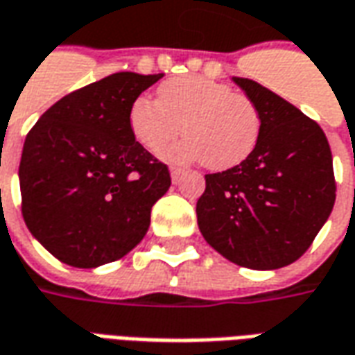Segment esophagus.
I'll list each match as a JSON object with an SVG mask.
<instances>
[{
    "label": "esophagus",
    "instance_id": "esophagus-1",
    "mask_svg": "<svg viewBox=\"0 0 355 355\" xmlns=\"http://www.w3.org/2000/svg\"><path fill=\"white\" fill-rule=\"evenodd\" d=\"M182 175H184V171L178 169V167H171V180L177 184V182H180V178H182Z\"/></svg>",
    "mask_w": 355,
    "mask_h": 355
}]
</instances>
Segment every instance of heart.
Wrapping results in <instances>:
<instances>
[{
  "label": "heart",
  "instance_id": "b5f03b06",
  "mask_svg": "<svg viewBox=\"0 0 355 355\" xmlns=\"http://www.w3.org/2000/svg\"><path fill=\"white\" fill-rule=\"evenodd\" d=\"M128 125L150 153H159L182 130L188 138L163 153L167 159H202L207 169L225 171L254 152L261 119L254 101L227 84L180 76L161 86L159 101L136 98Z\"/></svg>",
  "mask_w": 355,
  "mask_h": 355
}]
</instances>
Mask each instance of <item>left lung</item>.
<instances>
[{
	"label": "left lung",
	"mask_w": 355,
	"mask_h": 355,
	"mask_svg": "<svg viewBox=\"0 0 355 355\" xmlns=\"http://www.w3.org/2000/svg\"><path fill=\"white\" fill-rule=\"evenodd\" d=\"M232 80L261 119L254 152L232 169L205 175L196 203L205 242L257 271L294 263L333 211V155L315 121L250 78Z\"/></svg>",
	"instance_id": "8db88e82"
}]
</instances>
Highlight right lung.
<instances>
[{
  "label": "right lung",
  "mask_w": 355,
  "mask_h": 355,
  "mask_svg": "<svg viewBox=\"0 0 355 355\" xmlns=\"http://www.w3.org/2000/svg\"><path fill=\"white\" fill-rule=\"evenodd\" d=\"M159 74L115 73L53 103L26 135L19 165L22 217L59 261L94 269L146 236L167 165L136 142L135 100Z\"/></svg>",
  "instance_id": "right-lung-1"
}]
</instances>
